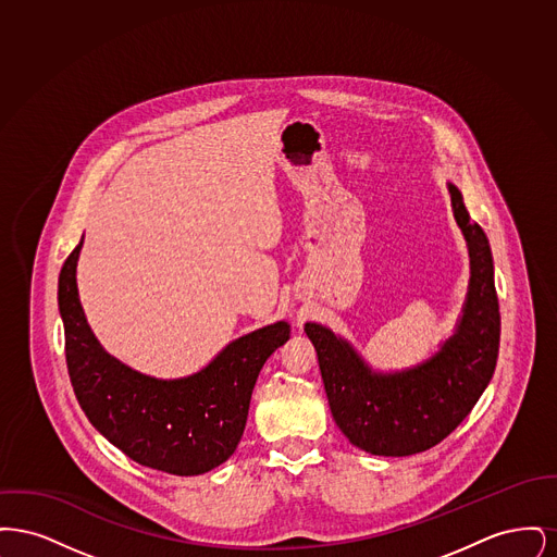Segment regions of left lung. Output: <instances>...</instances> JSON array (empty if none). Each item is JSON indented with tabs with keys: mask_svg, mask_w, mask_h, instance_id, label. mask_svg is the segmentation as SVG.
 <instances>
[{
	"mask_svg": "<svg viewBox=\"0 0 557 557\" xmlns=\"http://www.w3.org/2000/svg\"><path fill=\"white\" fill-rule=\"evenodd\" d=\"M449 194L472 275L463 315L436 355L411 370L377 373L332 330L305 325L336 424L371 455L405 457L438 445L474 409L497 366L502 315L491 246L466 211L461 191L449 184Z\"/></svg>",
	"mask_w": 557,
	"mask_h": 557,
	"instance_id": "obj_1",
	"label": "left lung"
}]
</instances>
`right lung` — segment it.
Returning a JSON list of instances; mask_svg holds the SVG:
<instances>
[{"label": "right lung", "instance_id": "add662e5", "mask_svg": "<svg viewBox=\"0 0 557 557\" xmlns=\"http://www.w3.org/2000/svg\"><path fill=\"white\" fill-rule=\"evenodd\" d=\"M83 239L58 277L66 366L81 409L133 461L175 476H198L238 447L255 382L275 348L290 338L277 321L225 346L205 370L157 380L110 357L81 307L77 261Z\"/></svg>", "mask_w": 557, "mask_h": 557}]
</instances>
